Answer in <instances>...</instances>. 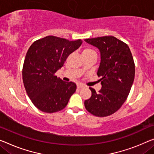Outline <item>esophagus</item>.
I'll return each instance as SVG.
<instances>
[{
	"label": "esophagus",
	"mask_w": 154,
	"mask_h": 154,
	"mask_svg": "<svg viewBox=\"0 0 154 154\" xmlns=\"http://www.w3.org/2000/svg\"><path fill=\"white\" fill-rule=\"evenodd\" d=\"M82 87H84V85H82V84H78L77 85V88L79 89H81Z\"/></svg>",
	"instance_id": "esophagus-1"
}]
</instances>
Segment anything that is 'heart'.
Here are the masks:
<instances>
[{
	"label": "heart",
	"instance_id": "obj_1",
	"mask_svg": "<svg viewBox=\"0 0 154 154\" xmlns=\"http://www.w3.org/2000/svg\"><path fill=\"white\" fill-rule=\"evenodd\" d=\"M82 54H96V51L91 48H85L83 51H82Z\"/></svg>",
	"mask_w": 154,
	"mask_h": 154
}]
</instances>
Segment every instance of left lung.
Segmentation results:
<instances>
[{"label": "left lung", "mask_w": 154, "mask_h": 154, "mask_svg": "<svg viewBox=\"0 0 154 154\" xmlns=\"http://www.w3.org/2000/svg\"><path fill=\"white\" fill-rule=\"evenodd\" d=\"M97 47L100 63L97 75L101 79L98 92L89 87L91 98L85 101L89 113L98 117L113 114L119 109L128 96L135 76V65L129 47L112 36L85 39Z\"/></svg>", "instance_id": "left-lung-1"}]
</instances>
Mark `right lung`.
<instances>
[{"label": "right lung", "mask_w": 154, "mask_h": 154, "mask_svg": "<svg viewBox=\"0 0 154 154\" xmlns=\"http://www.w3.org/2000/svg\"><path fill=\"white\" fill-rule=\"evenodd\" d=\"M82 43L80 39L69 41L48 36L30 46L23 64V80L28 96L39 110L54 113L67 106L76 85L63 81L55 74Z\"/></svg>", "instance_id": "1"}]
</instances>
